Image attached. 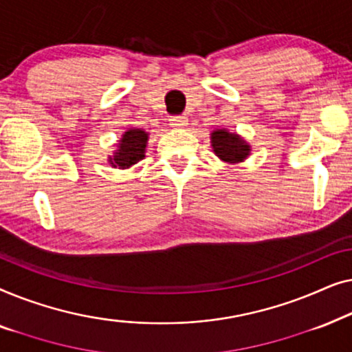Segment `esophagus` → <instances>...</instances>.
<instances>
[{"label": "esophagus", "mask_w": 352, "mask_h": 352, "mask_svg": "<svg viewBox=\"0 0 352 352\" xmlns=\"http://www.w3.org/2000/svg\"><path fill=\"white\" fill-rule=\"evenodd\" d=\"M170 124L173 128H184L187 124V117H184V115H175V117L170 118Z\"/></svg>", "instance_id": "esophagus-1"}]
</instances>
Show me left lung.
<instances>
[{
	"mask_svg": "<svg viewBox=\"0 0 352 352\" xmlns=\"http://www.w3.org/2000/svg\"><path fill=\"white\" fill-rule=\"evenodd\" d=\"M211 147L213 152L226 163H240L250 155V144L235 133L228 129H214L211 133Z\"/></svg>",
	"mask_w": 352,
	"mask_h": 352,
	"instance_id": "obj_1",
	"label": "left lung"
}]
</instances>
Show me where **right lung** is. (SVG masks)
Masks as SVG:
<instances>
[{
  "mask_svg": "<svg viewBox=\"0 0 352 352\" xmlns=\"http://www.w3.org/2000/svg\"><path fill=\"white\" fill-rule=\"evenodd\" d=\"M148 134L139 128H131L120 139L118 148L113 152L112 157H109L110 165L113 168H129L136 165L139 160L146 157V146H147Z\"/></svg>",
  "mask_w": 352,
  "mask_h": 352,
  "instance_id": "obj_1",
  "label": "right lung"
}]
</instances>
